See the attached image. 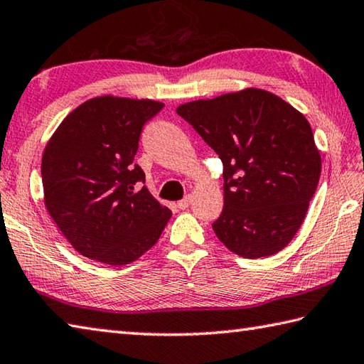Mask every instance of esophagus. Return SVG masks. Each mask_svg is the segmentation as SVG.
Returning a JSON list of instances; mask_svg holds the SVG:
<instances>
[{
    "label": "esophagus",
    "mask_w": 364,
    "mask_h": 364,
    "mask_svg": "<svg viewBox=\"0 0 364 364\" xmlns=\"http://www.w3.org/2000/svg\"><path fill=\"white\" fill-rule=\"evenodd\" d=\"M191 200H193V196H186L184 197V199H181L180 202H178V208H181V210H186L189 205H191Z\"/></svg>",
    "instance_id": "34e87169"
}]
</instances>
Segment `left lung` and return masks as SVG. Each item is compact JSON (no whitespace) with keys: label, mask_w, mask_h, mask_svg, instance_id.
<instances>
[{"label":"left lung","mask_w":364,"mask_h":364,"mask_svg":"<svg viewBox=\"0 0 364 364\" xmlns=\"http://www.w3.org/2000/svg\"><path fill=\"white\" fill-rule=\"evenodd\" d=\"M176 113L224 165L218 239L247 259L279 253L304 223L321 173L306 116L256 87L183 103Z\"/></svg>","instance_id":"obj_1"}]
</instances>
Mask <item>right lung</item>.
<instances>
[{"label":"right lung","instance_id":"add662e5","mask_svg":"<svg viewBox=\"0 0 364 364\" xmlns=\"http://www.w3.org/2000/svg\"><path fill=\"white\" fill-rule=\"evenodd\" d=\"M164 108L149 98L103 95L63 119L43 153L44 205L73 248L109 266L136 261L159 240L171 211L134 164L141 129Z\"/></svg>","mask_w":364,"mask_h":364}]
</instances>
